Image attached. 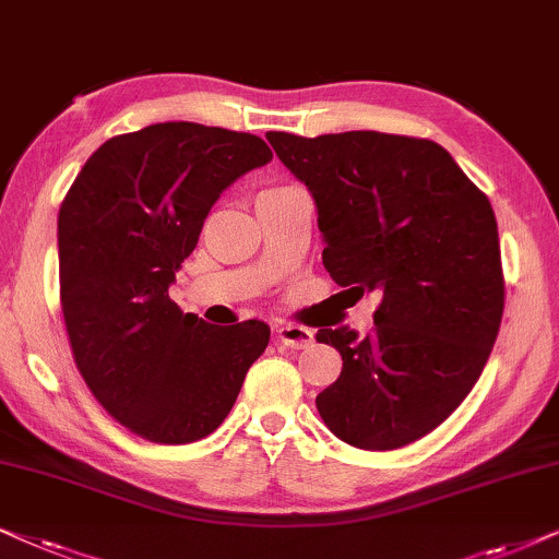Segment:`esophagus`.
I'll return each mask as SVG.
<instances>
[{"label":"esophagus","instance_id":"34e87169","mask_svg":"<svg viewBox=\"0 0 559 559\" xmlns=\"http://www.w3.org/2000/svg\"><path fill=\"white\" fill-rule=\"evenodd\" d=\"M275 337H278L281 345L292 347V349H301V347H309L311 342H314V332L307 330V326L301 324H278L275 326Z\"/></svg>","mask_w":559,"mask_h":559}]
</instances>
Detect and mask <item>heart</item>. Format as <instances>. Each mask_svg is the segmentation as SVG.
I'll use <instances>...</instances> for the list:
<instances>
[{
    "label": "heart",
    "mask_w": 559,
    "mask_h": 559,
    "mask_svg": "<svg viewBox=\"0 0 559 559\" xmlns=\"http://www.w3.org/2000/svg\"><path fill=\"white\" fill-rule=\"evenodd\" d=\"M271 191H278V189H271ZM263 193H267V191H263Z\"/></svg>",
    "instance_id": "heart-1"
}]
</instances>
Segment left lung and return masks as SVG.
<instances>
[{
	"mask_svg": "<svg viewBox=\"0 0 559 559\" xmlns=\"http://www.w3.org/2000/svg\"><path fill=\"white\" fill-rule=\"evenodd\" d=\"M317 204L324 267L340 286L378 294L376 326L319 330L342 373L317 396L332 435L396 450L440 427L478 381L503 314L496 214L431 140L353 130L267 132Z\"/></svg>",
	"mask_w": 559,
	"mask_h": 559,
	"instance_id": "1",
	"label": "left lung"
}]
</instances>
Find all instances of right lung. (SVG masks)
<instances>
[{"instance_id": "obj_1", "label": "right lung", "mask_w": 559, "mask_h": 559, "mask_svg": "<svg viewBox=\"0 0 559 559\" xmlns=\"http://www.w3.org/2000/svg\"><path fill=\"white\" fill-rule=\"evenodd\" d=\"M273 158L258 135L158 122L84 163L58 212L61 307L73 360L130 431L186 444L225 421L271 326L206 324L170 301L219 193Z\"/></svg>"}]
</instances>
